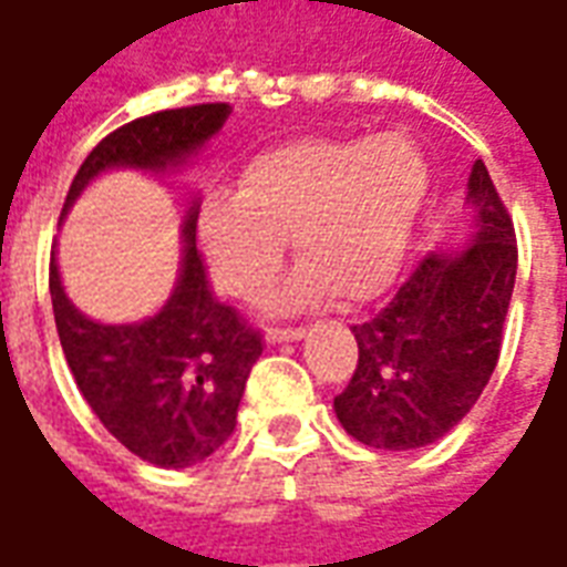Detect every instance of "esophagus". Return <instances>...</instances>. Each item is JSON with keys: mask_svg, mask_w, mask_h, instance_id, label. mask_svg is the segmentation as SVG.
<instances>
[{"mask_svg": "<svg viewBox=\"0 0 567 567\" xmlns=\"http://www.w3.org/2000/svg\"><path fill=\"white\" fill-rule=\"evenodd\" d=\"M303 328H267L270 343H288V340H303Z\"/></svg>", "mask_w": 567, "mask_h": 567, "instance_id": "1", "label": "esophagus"}]
</instances>
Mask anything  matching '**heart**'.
<instances>
[{"mask_svg":"<svg viewBox=\"0 0 567 567\" xmlns=\"http://www.w3.org/2000/svg\"><path fill=\"white\" fill-rule=\"evenodd\" d=\"M427 197V163L404 133L303 136L258 151L239 190L215 187L199 203L197 234L224 295L255 303L295 239L300 270L279 297L309 307L337 295L364 303L404 264Z\"/></svg>","mask_w":567,"mask_h":567,"instance_id":"1","label":"heart"}]
</instances>
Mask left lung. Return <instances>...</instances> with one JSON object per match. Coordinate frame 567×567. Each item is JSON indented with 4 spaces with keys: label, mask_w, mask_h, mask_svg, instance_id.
Returning <instances> with one entry per match:
<instances>
[{
    "label": "left lung",
    "mask_w": 567,
    "mask_h": 567,
    "mask_svg": "<svg viewBox=\"0 0 567 567\" xmlns=\"http://www.w3.org/2000/svg\"><path fill=\"white\" fill-rule=\"evenodd\" d=\"M467 203L471 246L427 255L377 319L352 328L358 364L333 410L364 446L404 452L450 434L498 364L516 234L483 161L467 178Z\"/></svg>",
    "instance_id": "left-lung-1"
}]
</instances>
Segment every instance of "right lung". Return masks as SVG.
<instances>
[{"instance_id": "add662e5", "label": "right lung", "mask_w": 567, "mask_h": 567, "mask_svg": "<svg viewBox=\"0 0 567 567\" xmlns=\"http://www.w3.org/2000/svg\"><path fill=\"white\" fill-rule=\"evenodd\" d=\"M227 115V103H203L117 127L84 157L63 215L105 169L163 173L182 166L224 127ZM182 236L178 282L161 312L145 321L87 319L63 291L54 251L48 272L56 333L79 392L117 443L157 467H190L227 443L248 373L264 352L260 331L212 291L197 251V203L187 209Z\"/></svg>"}]
</instances>
